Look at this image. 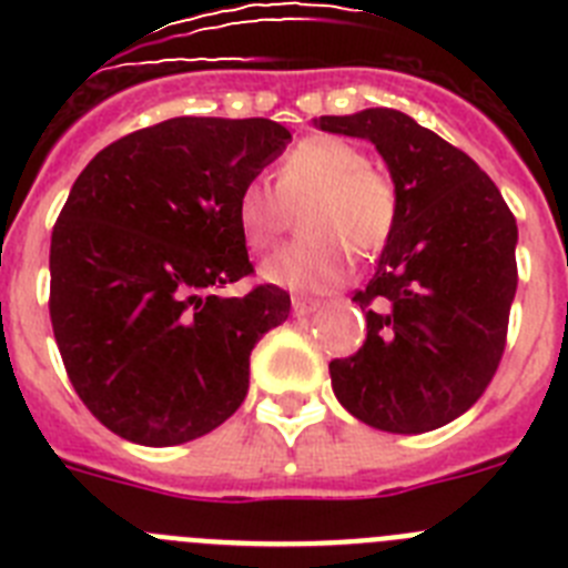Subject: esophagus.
<instances>
[{
    "instance_id": "1",
    "label": "esophagus",
    "mask_w": 568,
    "mask_h": 568,
    "mask_svg": "<svg viewBox=\"0 0 568 568\" xmlns=\"http://www.w3.org/2000/svg\"><path fill=\"white\" fill-rule=\"evenodd\" d=\"M321 307V301H315V298H304V295H298V298H293V313L298 315H310V313H315V310Z\"/></svg>"
}]
</instances>
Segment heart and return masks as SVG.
Here are the masks:
<instances>
[{
	"instance_id": "b5f03b06",
	"label": "heart",
	"mask_w": 568,
	"mask_h": 568,
	"mask_svg": "<svg viewBox=\"0 0 568 568\" xmlns=\"http://www.w3.org/2000/svg\"><path fill=\"white\" fill-rule=\"evenodd\" d=\"M301 239L261 264V278L284 290L321 293L341 284L355 255L384 250L398 219V195L355 144L313 135L295 144L275 173V190L247 182L235 195V227L253 253H264L298 210Z\"/></svg>"
}]
</instances>
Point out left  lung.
<instances>
[{"mask_svg":"<svg viewBox=\"0 0 568 568\" xmlns=\"http://www.w3.org/2000/svg\"><path fill=\"white\" fill-rule=\"evenodd\" d=\"M315 128L373 142L398 195V219L355 304L366 341L329 364L346 413L381 433L449 424L484 395L506 346L518 290V224L464 150L400 110L321 115Z\"/></svg>","mask_w":568,"mask_h":568,"instance_id":"obj_1","label":"left lung"}]
</instances>
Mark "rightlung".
<instances>
[{
  "mask_svg": "<svg viewBox=\"0 0 568 568\" xmlns=\"http://www.w3.org/2000/svg\"><path fill=\"white\" fill-rule=\"evenodd\" d=\"M293 142L270 119L179 115L108 144L70 187L50 239V321L64 369L110 433L202 438L235 413L250 353L290 315L253 273L235 195Z\"/></svg>",
  "mask_w": 568,
  "mask_h": 568,
  "instance_id": "add662e5",
  "label": "right lung"
}]
</instances>
